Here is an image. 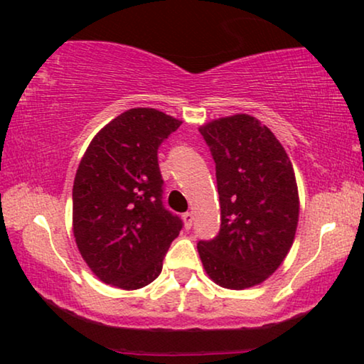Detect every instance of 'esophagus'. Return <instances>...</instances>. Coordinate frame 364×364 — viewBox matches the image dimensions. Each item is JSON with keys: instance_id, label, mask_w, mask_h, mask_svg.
<instances>
[{"instance_id": "34e87169", "label": "esophagus", "mask_w": 364, "mask_h": 364, "mask_svg": "<svg viewBox=\"0 0 364 364\" xmlns=\"http://www.w3.org/2000/svg\"><path fill=\"white\" fill-rule=\"evenodd\" d=\"M183 220H184V227H186V229H191L193 220H194V214L193 213H184Z\"/></svg>"}]
</instances>
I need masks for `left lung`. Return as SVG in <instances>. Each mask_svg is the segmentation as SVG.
Here are the masks:
<instances>
[{
    "instance_id": "obj_1",
    "label": "left lung",
    "mask_w": 364,
    "mask_h": 364,
    "mask_svg": "<svg viewBox=\"0 0 364 364\" xmlns=\"http://www.w3.org/2000/svg\"><path fill=\"white\" fill-rule=\"evenodd\" d=\"M215 161L220 232L199 242L205 273L225 289L267 281L284 262L299 222L294 168L276 135L250 114L199 127Z\"/></svg>"
}]
</instances>
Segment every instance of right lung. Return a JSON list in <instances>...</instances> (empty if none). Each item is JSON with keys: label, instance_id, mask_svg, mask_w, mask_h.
<instances>
[{"label": "right lung", "instance_id": "right-lung-1", "mask_svg": "<svg viewBox=\"0 0 364 364\" xmlns=\"http://www.w3.org/2000/svg\"><path fill=\"white\" fill-rule=\"evenodd\" d=\"M181 126L154 107L106 124L86 149L73 181V235L102 283L134 291L159 278L181 220L161 204L160 144Z\"/></svg>", "mask_w": 364, "mask_h": 364}]
</instances>
